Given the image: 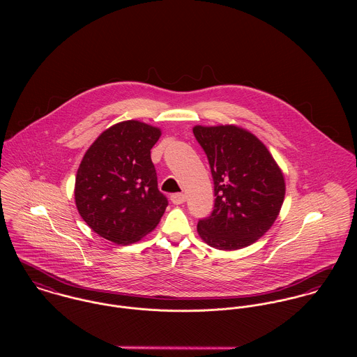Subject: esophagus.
Returning a JSON list of instances; mask_svg holds the SVG:
<instances>
[{"mask_svg": "<svg viewBox=\"0 0 357 357\" xmlns=\"http://www.w3.org/2000/svg\"><path fill=\"white\" fill-rule=\"evenodd\" d=\"M170 201L174 204H181L185 202V195L184 194H173L170 197Z\"/></svg>", "mask_w": 357, "mask_h": 357, "instance_id": "obj_1", "label": "esophagus"}]
</instances>
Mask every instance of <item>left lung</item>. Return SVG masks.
Here are the masks:
<instances>
[{
    "instance_id": "obj_1",
    "label": "left lung",
    "mask_w": 357,
    "mask_h": 357,
    "mask_svg": "<svg viewBox=\"0 0 357 357\" xmlns=\"http://www.w3.org/2000/svg\"><path fill=\"white\" fill-rule=\"evenodd\" d=\"M192 130L207 155L215 197L211 214L198 221V234L218 250L243 249L278 218L284 176L262 142L243 128L197 125Z\"/></svg>"
}]
</instances>
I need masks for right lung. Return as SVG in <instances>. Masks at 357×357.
Masks as SVG:
<instances>
[{
	"mask_svg": "<svg viewBox=\"0 0 357 357\" xmlns=\"http://www.w3.org/2000/svg\"><path fill=\"white\" fill-rule=\"evenodd\" d=\"M160 129L140 121L112 125L84 155L75 177V204L84 221L116 245L139 242L167 206L158 190L151 149Z\"/></svg>",
	"mask_w": 357,
	"mask_h": 357,
	"instance_id": "right-lung-1",
	"label": "right lung"
}]
</instances>
